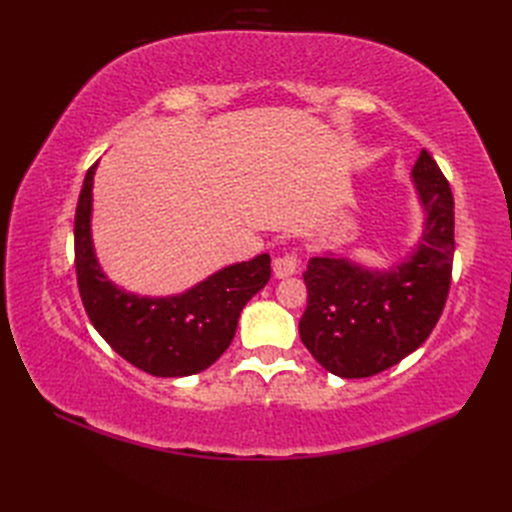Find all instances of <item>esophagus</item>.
<instances>
[{
    "label": "esophagus",
    "mask_w": 512,
    "mask_h": 512,
    "mask_svg": "<svg viewBox=\"0 0 512 512\" xmlns=\"http://www.w3.org/2000/svg\"><path fill=\"white\" fill-rule=\"evenodd\" d=\"M299 267H301V260L294 252L273 258V275L277 277V280H284V277L294 275L299 271Z\"/></svg>",
    "instance_id": "34e87169"
}]
</instances>
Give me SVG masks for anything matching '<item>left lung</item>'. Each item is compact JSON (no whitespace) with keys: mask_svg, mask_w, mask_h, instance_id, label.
I'll list each match as a JSON object with an SVG mask.
<instances>
[{"mask_svg":"<svg viewBox=\"0 0 512 512\" xmlns=\"http://www.w3.org/2000/svg\"><path fill=\"white\" fill-rule=\"evenodd\" d=\"M412 181L425 228L399 265L378 271L333 254L307 262L299 335L339 378H369L397 365L425 342L444 309L455 254L453 192L427 149Z\"/></svg>","mask_w":512,"mask_h":512,"instance_id":"obj_1","label":"left lung"}]
</instances>
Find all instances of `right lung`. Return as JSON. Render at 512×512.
<instances>
[{
	"mask_svg": "<svg viewBox=\"0 0 512 512\" xmlns=\"http://www.w3.org/2000/svg\"><path fill=\"white\" fill-rule=\"evenodd\" d=\"M98 162L87 170L74 215V265L85 312L119 356L158 378L198 374L220 359L237 331L241 309L271 277V256L224 267L173 297H141L102 273L91 241V190Z\"/></svg>",
	"mask_w": 512,
	"mask_h": 512,
	"instance_id": "1",
	"label": "right lung"
}]
</instances>
